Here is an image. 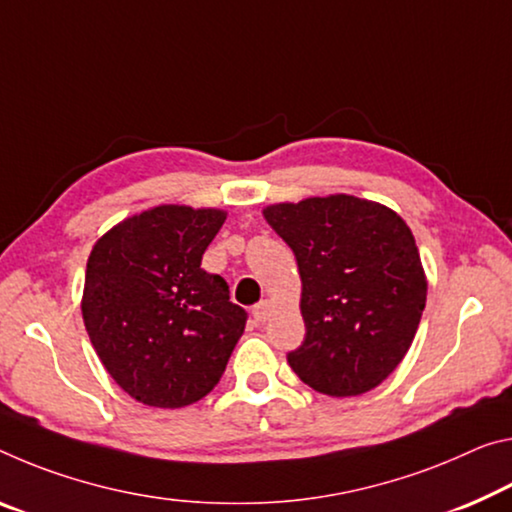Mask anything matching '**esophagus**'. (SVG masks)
<instances>
[{"mask_svg":"<svg viewBox=\"0 0 512 512\" xmlns=\"http://www.w3.org/2000/svg\"><path fill=\"white\" fill-rule=\"evenodd\" d=\"M271 314H273V305L269 303V300H259V303L255 305V310H253L255 321H259V323L269 321Z\"/></svg>","mask_w":512,"mask_h":512,"instance_id":"obj_1","label":"esophagus"}]
</instances>
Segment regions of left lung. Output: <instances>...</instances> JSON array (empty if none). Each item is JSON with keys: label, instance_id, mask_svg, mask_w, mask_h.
I'll use <instances>...</instances> for the list:
<instances>
[{"label": "left lung", "instance_id": "1", "mask_svg": "<svg viewBox=\"0 0 512 512\" xmlns=\"http://www.w3.org/2000/svg\"><path fill=\"white\" fill-rule=\"evenodd\" d=\"M264 218L294 250L305 339L287 355L328 396L378 387L405 358L426 307V273L403 218L346 193L280 202Z\"/></svg>", "mask_w": 512, "mask_h": 512}]
</instances>
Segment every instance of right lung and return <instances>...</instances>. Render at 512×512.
<instances>
[{"mask_svg":"<svg viewBox=\"0 0 512 512\" xmlns=\"http://www.w3.org/2000/svg\"><path fill=\"white\" fill-rule=\"evenodd\" d=\"M223 209L159 205L113 225L86 264L81 316L97 358L152 408L207 396L246 328L221 275L200 269Z\"/></svg>","mask_w":512,"mask_h":512,"instance_id":"right-lung-1","label":"right lung"}]
</instances>
